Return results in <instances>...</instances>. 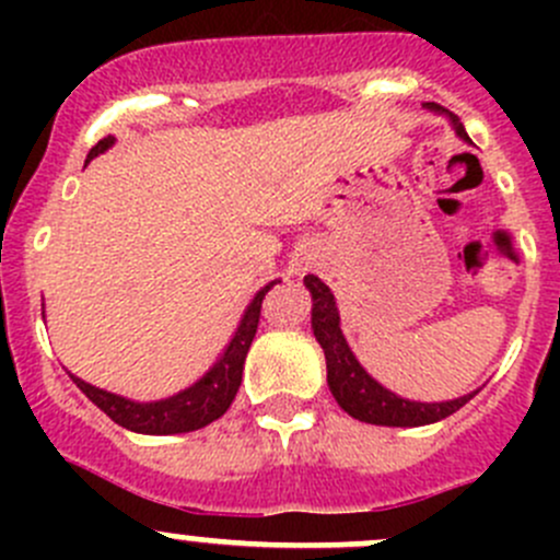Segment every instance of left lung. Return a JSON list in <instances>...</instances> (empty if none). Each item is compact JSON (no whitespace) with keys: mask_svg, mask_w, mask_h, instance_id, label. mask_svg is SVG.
<instances>
[{"mask_svg":"<svg viewBox=\"0 0 560 560\" xmlns=\"http://www.w3.org/2000/svg\"><path fill=\"white\" fill-rule=\"evenodd\" d=\"M428 110L442 113L450 118L455 135L468 143V135L463 129L460 118L455 113L444 110L442 105L425 103ZM306 290L312 292V330L314 338L319 341L322 352H325L327 363V387H330L332 398L338 400L349 417L360 422H371V425H387V428H417L431 425V422L444 420V417L455 415L460 406H466L479 389L460 395L453 400H436V404H422V400H409L395 395L393 389L374 380L369 371L360 365L354 352L349 349L347 338L341 332V316H338L336 298H332L330 287L316 276L303 279Z\"/></svg>","mask_w":560,"mask_h":560,"instance_id":"left-lung-1","label":"left lung"}]
</instances>
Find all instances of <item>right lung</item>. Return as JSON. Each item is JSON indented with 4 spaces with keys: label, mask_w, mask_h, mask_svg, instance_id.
I'll return each mask as SVG.
<instances>
[{
    "label": "right lung",
    "mask_w": 560,
    "mask_h": 560,
    "mask_svg": "<svg viewBox=\"0 0 560 560\" xmlns=\"http://www.w3.org/2000/svg\"><path fill=\"white\" fill-rule=\"evenodd\" d=\"M113 143H116V138L107 135V138L100 140V143L89 151V160L105 154ZM273 284H279V279L268 281V284L252 298L244 316H241L238 327H235L233 338H230V343L224 347V352L219 354L217 363H213L195 385L178 389L175 395H167V398L160 400H132L124 398V395L107 393V389L89 385V382L78 380L75 374H70L72 382L86 393V398L92 400L94 406H100L113 422H118V425L127 428V431L145 433V436H171V433L200 431V428L219 420V417L230 409V404H233L235 393H238L241 387V376H244L246 352L248 347H252L254 332H257L259 325L262 298Z\"/></svg>",
    "instance_id": "obj_1"
}]
</instances>
